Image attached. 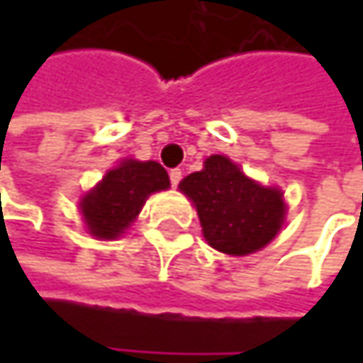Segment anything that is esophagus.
<instances>
[{"mask_svg":"<svg viewBox=\"0 0 363 363\" xmlns=\"http://www.w3.org/2000/svg\"><path fill=\"white\" fill-rule=\"evenodd\" d=\"M182 179V172L177 168V170H170V182H172V186L177 189L179 186V182H181Z\"/></svg>","mask_w":363,"mask_h":363,"instance_id":"obj_1","label":"esophagus"}]
</instances>
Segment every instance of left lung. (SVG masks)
<instances>
[{"label":"left lung","instance_id":"left-lung-1","mask_svg":"<svg viewBox=\"0 0 363 363\" xmlns=\"http://www.w3.org/2000/svg\"><path fill=\"white\" fill-rule=\"evenodd\" d=\"M179 189L193 201L206 242L223 254L264 248L286 218L284 193L248 179L225 155H210L203 170L184 177Z\"/></svg>","mask_w":363,"mask_h":363}]
</instances>
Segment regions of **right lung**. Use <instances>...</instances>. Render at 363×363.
Masks as SVG:
<instances>
[{
	"label": "right lung",
	"instance_id": "1",
	"mask_svg": "<svg viewBox=\"0 0 363 363\" xmlns=\"http://www.w3.org/2000/svg\"><path fill=\"white\" fill-rule=\"evenodd\" d=\"M168 186V172L157 162L123 160L79 199L86 229L96 240L119 238L136 220L147 197Z\"/></svg>",
	"mask_w": 363,
	"mask_h": 363
}]
</instances>
